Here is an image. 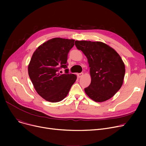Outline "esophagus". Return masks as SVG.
<instances>
[{
  "label": "esophagus",
  "mask_w": 146,
  "mask_h": 146,
  "mask_svg": "<svg viewBox=\"0 0 146 146\" xmlns=\"http://www.w3.org/2000/svg\"><path fill=\"white\" fill-rule=\"evenodd\" d=\"M78 77L80 78H82V76H83V73H78Z\"/></svg>",
  "instance_id": "1"
}]
</instances>
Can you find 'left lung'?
<instances>
[{"mask_svg":"<svg viewBox=\"0 0 146 146\" xmlns=\"http://www.w3.org/2000/svg\"><path fill=\"white\" fill-rule=\"evenodd\" d=\"M75 45L86 56L90 67L91 83L85 93L95 102L108 100L123 83V61L115 50L102 42L76 41Z\"/></svg>","mask_w":146,"mask_h":146,"instance_id":"obj_1","label":"left lung"}]
</instances>
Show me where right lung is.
Listing matches in <instances>:
<instances>
[{
    "instance_id": "obj_1",
    "label": "right lung",
    "mask_w": 146,
    "mask_h": 146,
    "mask_svg": "<svg viewBox=\"0 0 146 146\" xmlns=\"http://www.w3.org/2000/svg\"><path fill=\"white\" fill-rule=\"evenodd\" d=\"M74 45V40L54 38L45 42L34 51L28 65L29 78L38 95L51 102L62 101L77 79L68 74V53ZM65 68V74L59 73Z\"/></svg>"
}]
</instances>
